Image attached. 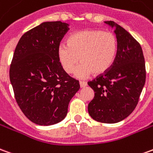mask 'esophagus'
Listing matches in <instances>:
<instances>
[{"label": "esophagus", "instance_id": "1", "mask_svg": "<svg viewBox=\"0 0 153 153\" xmlns=\"http://www.w3.org/2000/svg\"><path fill=\"white\" fill-rule=\"evenodd\" d=\"M79 85L81 88H84L87 86V83L84 82V81H79Z\"/></svg>", "mask_w": 153, "mask_h": 153}]
</instances>
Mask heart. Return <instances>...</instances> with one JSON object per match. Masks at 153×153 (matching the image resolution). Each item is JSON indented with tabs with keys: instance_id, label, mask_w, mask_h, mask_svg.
I'll return each instance as SVG.
<instances>
[{
	"instance_id": "obj_1",
	"label": "heart",
	"mask_w": 153,
	"mask_h": 153,
	"mask_svg": "<svg viewBox=\"0 0 153 153\" xmlns=\"http://www.w3.org/2000/svg\"><path fill=\"white\" fill-rule=\"evenodd\" d=\"M118 43L111 31L99 29L85 30L74 33L67 39V45L60 44L57 50L59 61L66 73L75 70L77 78L84 79L92 73L100 75L113 66L117 56Z\"/></svg>"
}]
</instances>
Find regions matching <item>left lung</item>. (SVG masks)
<instances>
[{
    "label": "left lung",
    "mask_w": 153,
    "mask_h": 153,
    "mask_svg": "<svg viewBox=\"0 0 153 153\" xmlns=\"http://www.w3.org/2000/svg\"><path fill=\"white\" fill-rule=\"evenodd\" d=\"M105 23L115 28L118 43L117 56L106 73L88 82L94 91L88 111L96 121L115 123L135 109L145 84L146 68L140 44L114 21Z\"/></svg>",
    "instance_id": "1"
}]
</instances>
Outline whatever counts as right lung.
Segmentation results:
<instances>
[{
    "instance_id": "obj_1",
    "label": "right lung",
    "mask_w": 153,
    "mask_h": 153,
    "mask_svg": "<svg viewBox=\"0 0 153 153\" xmlns=\"http://www.w3.org/2000/svg\"><path fill=\"white\" fill-rule=\"evenodd\" d=\"M68 26L61 21L44 22L25 32L14 52L10 80L15 98L23 114L36 124L62 121L80 88L79 81L62 68L57 55Z\"/></svg>"
}]
</instances>
